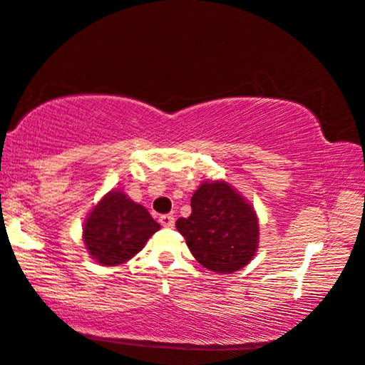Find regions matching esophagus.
<instances>
[{
  "instance_id": "obj_1",
  "label": "esophagus",
  "mask_w": 365,
  "mask_h": 365,
  "mask_svg": "<svg viewBox=\"0 0 365 365\" xmlns=\"http://www.w3.org/2000/svg\"><path fill=\"white\" fill-rule=\"evenodd\" d=\"M160 225H162L163 227H173L175 226V216L173 215L160 216Z\"/></svg>"
}]
</instances>
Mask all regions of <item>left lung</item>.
<instances>
[{
    "label": "left lung",
    "mask_w": 365,
    "mask_h": 365,
    "mask_svg": "<svg viewBox=\"0 0 365 365\" xmlns=\"http://www.w3.org/2000/svg\"><path fill=\"white\" fill-rule=\"evenodd\" d=\"M192 213L176 229L190 253L207 269L231 274L250 263L258 248L259 225L253 207L225 181H205L190 200Z\"/></svg>",
    "instance_id": "1"
}]
</instances>
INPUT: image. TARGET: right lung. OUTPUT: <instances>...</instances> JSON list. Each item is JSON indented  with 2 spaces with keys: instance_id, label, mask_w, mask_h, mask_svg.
<instances>
[{
  "instance_id": "right-lung-1",
  "label": "right lung",
  "mask_w": 365,
  "mask_h": 365,
  "mask_svg": "<svg viewBox=\"0 0 365 365\" xmlns=\"http://www.w3.org/2000/svg\"><path fill=\"white\" fill-rule=\"evenodd\" d=\"M158 229L160 225L143 205L121 190H110L88 215L83 240L98 263L117 266L143 250Z\"/></svg>"
}]
</instances>
